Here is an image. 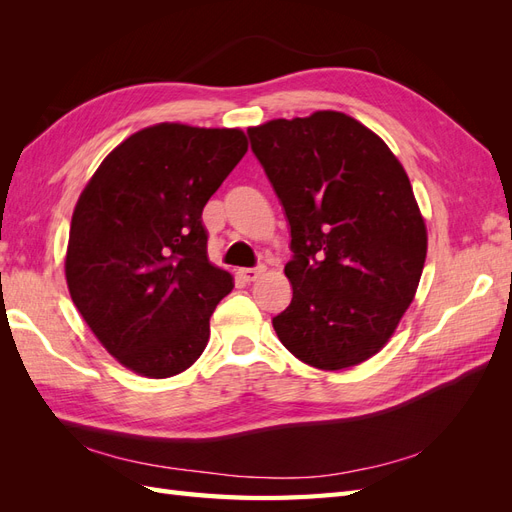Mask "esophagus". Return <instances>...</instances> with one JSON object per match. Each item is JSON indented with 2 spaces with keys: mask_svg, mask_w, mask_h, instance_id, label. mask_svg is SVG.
I'll use <instances>...</instances> for the list:
<instances>
[{
  "mask_svg": "<svg viewBox=\"0 0 512 512\" xmlns=\"http://www.w3.org/2000/svg\"><path fill=\"white\" fill-rule=\"evenodd\" d=\"M265 271H267L265 265H258V267H252V269H239L237 275L241 277V280H245V282H254L256 277H260Z\"/></svg>",
  "mask_w": 512,
  "mask_h": 512,
  "instance_id": "1",
  "label": "esophagus"
}]
</instances>
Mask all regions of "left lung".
<instances>
[{"label": "left lung", "instance_id": "1", "mask_svg": "<svg viewBox=\"0 0 512 512\" xmlns=\"http://www.w3.org/2000/svg\"><path fill=\"white\" fill-rule=\"evenodd\" d=\"M247 136L290 226L292 301L273 318L277 337L318 369L367 361L406 314L427 256L404 166L335 111L273 119Z\"/></svg>", "mask_w": 512, "mask_h": 512}]
</instances>
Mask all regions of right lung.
Listing matches in <instances>:
<instances>
[{
	"mask_svg": "<svg viewBox=\"0 0 512 512\" xmlns=\"http://www.w3.org/2000/svg\"><path fill=\"white\" fill-rule=\"evenodd\" d=\"M247 151L241 130L158 123L126 138L76 203L70 297L115 359L147 378L188 369L232 275L207 258L203 209Z\"/></svg>",
	"mask_w": 512,
	"mask_h": 512,
	"instance_id": "obj_1",
	"label": "right lung"
}]
</instances>
